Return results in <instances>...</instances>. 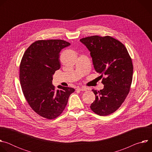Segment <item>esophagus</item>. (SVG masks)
<instances>
[{"mask_svg":"<svg viewBox=\"0 0 152 152\" xmlns=\"http://www.w3.org/2000/svg\"><path fill=\"white\" fill-rule=\"evenodd\" d=\"M77 90H79V91H86L87 90V89H86V88H85V87H79V88H77V89H76Z\"/></svg>","mask_w":152,"mask_h":152,"instance_id":"obj_1","label":"esophagus"}]
</instances>
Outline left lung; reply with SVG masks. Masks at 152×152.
<instances>
[{"label": "left lung", "instance_id": "obj_1", "mask_svg": "<svg viewBox=\"0 0 152 152\" xmlns=\"http://www.w3.org/2000/svg\"><path fill=\"white\" fill-rule=\"evenodd\" d=\"M80 41L90 51L96 71L105 75L102 81L103 89L93 90L96 99L90 108L99 115H108L118 109L129 93L133 77L132 58L123 43L110 36L94 35Z\"/></svg>", "mask_w": 152, "mask_h": 152}]
</instances>
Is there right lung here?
<instances>
[{"mask_svg":"<svg viewBox=\"0 0 152 152\" xmlns=\"http://www.w3.org/2000/svg\"><path fill=\"white\" fill-rule=\"evenodd\" d=\"M70 45L62 39L38 40L25 52L20 64V81L23 95L37 114L52 120L59 116L66 108L70 87L52 85L53 75L61 68V50Z\"/></svg>","mask_w":152,"mask_h":152,"instance_id":"1","label":"right lung"}]
</instances>
